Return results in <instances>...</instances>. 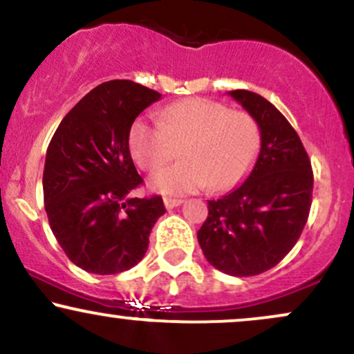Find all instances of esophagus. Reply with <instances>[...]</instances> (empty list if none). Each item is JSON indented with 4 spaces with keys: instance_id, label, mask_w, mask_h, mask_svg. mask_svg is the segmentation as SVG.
<instances>
[{
    "instance_id": "obj_1",
    "label": "esophagus",
    "mask_w": 354,
    "mask_h": 354,
    "mask_svg": "<svg viewBox=\"0 0 354 354\" xmlns=\"http://www.w3.org/2000/svg\"><path fill=\"white\" fill-rule=\"evenodd\" d=\"M165 206H166V209H173V208H176V206H180L181 203H183V200H178V198H165Z\"/></svg>"
}]
</instances>
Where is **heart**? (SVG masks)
I'll use <instances>...</instances> for the list:
<instances>
[{
	"mask_svg": "<svg viewBox=\"0 0 354 354\" xmlns=\"http://www.w3.org/2000/svg\"><path fill=\"white\" fill-rule=\"evenodd\" d=\"M183 143L185 160L153 174L151 188L163 194H188L208 188L225 191L245 178L259 148L253 116L231 111L206 98L169 104L160 118L141 116L129 129V149L140 168L156 171Z\"/></svg>",
	"mask_w": 354,
	"mask_h": 354,
	"instance_id": "1",
	"label": "heart"
}]
</instances>
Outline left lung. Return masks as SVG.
<instances>
[{"mask_svg":"<svg viewBox=\"0 0 354 354\" xmlns=\"http://www.w3.org/2000/svg\"><path fill=\"white\" fill-rule=\"evenodd\" d=\"M228 95L258 123L261 149L245 183L208 201L198 241L209 265L243 278L278 265L301 236L313 201V169L298 133L270 101L246 89Z\"/></svg>","mask_w":354,"mask_h":354,"instance_id":"left-lung-1","label":"left lung"}]
</instances>
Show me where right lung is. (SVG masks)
<instances>
[{
    "mask_svg": "<svg viewBox=\"0 0 354 354\" xmlns=\"http://www.w3.org/2000/svg\"><path fill=\"white\" fill-rule=\"evenodd\" d=\"M160 98L135 81H106L63 118L48 146V221L70 261L88 273L116 274L138 265L154 223L166 213L158 194L129 196L143 185L129 153V129Z\"/></svg>",
    "mask_w": 354,
    "mask_h": 354,
    "instance_id": "add662e5",
    "label": "right lung"
}]
</instances>
